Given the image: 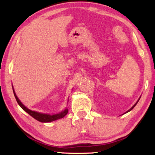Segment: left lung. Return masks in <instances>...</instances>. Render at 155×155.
<instances>
[{"mask_svg":"<svg viewBox=\"0 0 155 155\" xmlns=\"http://www.w3.org/2000/svg\"><path fill=\"white\" fill-rule=\"evenodd\" d=\"M140 98H139V100H140ZM139 100H138V101H137V103H135V104H134V105H133V106L132 107H131V108H130V109L129 110H128V111H127V112H126V113H128V112H129V111H131V110H132V109H133V108H134V107H135V106L136 105V104H137V103H138V101H139ZM126 113H125V114H126Z\"/></svg>","mask_w":155,"mask_h":155,"instance_id":"8db88e82","label":"left lung"}]
</instances>
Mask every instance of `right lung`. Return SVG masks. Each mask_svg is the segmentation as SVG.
Instances as JSON below:
<instances>
[{
    "label": "right lung",
    "mask_w": 155,
    "mask_h": 155,
    "mask_svg": "<svg viewBox=\"0 0 155 155\" xmlns=\"http://www.w3.org/2000/svg\"><path fill=\"white\" fill-rule=\"evenodd\" d=\"M13 91H14V96L15 99H16L17 103L19 104L20 107L22 108L24 111H25L27 113H28V114L30 115H31L33 118H35V120H38L39 122H50L52 121H54V120H59L60 118H62L64 117L65 115L68 114V109L66 108L64 111H63L61 112H60L59 114H54V115H49V114H41V113H39L35 111H31V110L28 109V108H27L24 104H23L22 103H21L20 101L16 96V94L15 93V91L14 90V87H13Z\"/></svg>",
    "instance_id": "right-lung-1"
}]
</instances>
